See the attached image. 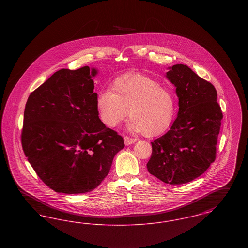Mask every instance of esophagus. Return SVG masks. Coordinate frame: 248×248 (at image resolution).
Masks as SVG:
<instances>
[{"label":"esophagus","mask_w":248,"mask_h":248,"mask_svg":"<svg viewBox=\"0 0 248 248\" xmlns=\"http://www.w3.org/2000/svg\"><path fill=\"white\" fill-rule=\"evenodd\" d=\"M124 143H125V145H131V144H133V143H135V142L137 141V140H136V139H134V138H130L128 136H125V137L124 138Z\"/></svg>","instance_id":"1"}]
</instances>
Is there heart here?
Masks as SVG:
<instances>
[{"label": "heart", "mask_w": 248, "mask_h": 248, "mask_svg": "<svg viewBox=\"0 0 248 248\" xmlns=\"http://www.w3.org/2000/svg\"><path fill=\"white\" fill-rule=\"evenodd\" d=\"M96 109L101 122L116 127L128 116V128L153 137L169 127L177 110V99L172 89L160 85L140 73H129L117 78L111 92L102 91L96 96Z\"/></svg>", "instance_id": "b5f03b06"}]
</instances>
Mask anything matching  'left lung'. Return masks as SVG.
<instances>
[{
	"instance_id": "obj_1",
	"label": "left lung",
	"mask_w": 248,
	"mask_h": 248,
	"mask_svg": "<svg viewBox=\"0 0 248 248\" xmlns=\"http://www.w3.org/2000/svg\"><path fill=\"white\" fill-rule=\"evenodd\" d=\"M166 77L176 86L179 109L170 130L152 142L147 168L163 182L177 185L200 177L215 161L223 115L214 85L188 66L174 65Z\"/></svg>"
}]
</instances>
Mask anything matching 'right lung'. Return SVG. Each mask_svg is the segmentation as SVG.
<instances>
[{"label":"right lung","instance_id":"add662e5","mask_svg":"<svg viewBox=\"0 0 248 248\" xmlns=\"http://www.w3.org/2000/svg\"><path fill=\"white\" fill-rule=\"evenodd\" d=\"M84 66L61 69L30 94L21 144L36 174L50 189L78 194L95 189L124 147L96 109L93 77Z\"/></svg>","mask_w":248,"mask_h":248}]
</instances>
